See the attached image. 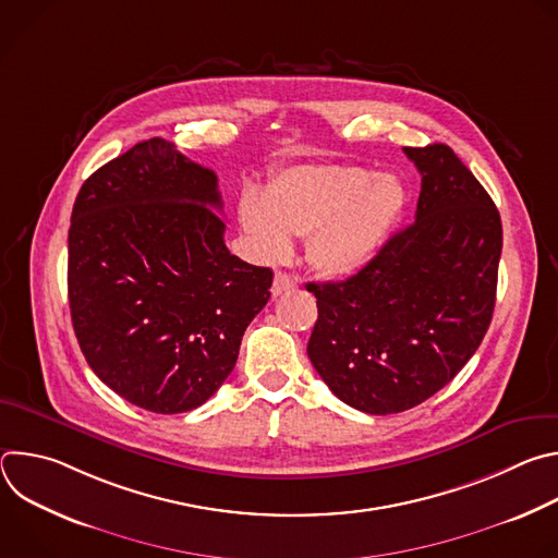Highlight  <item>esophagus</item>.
<instances>
[{"label": "esophagus", "instance_id": "esophagus-1", "mask_svg": "<svg viewBox=\"0 0 558 558\" xmlns=\"http://www.w3.org/2000/svg\"><path fill=\"white\" fill-rule=\"evenodd\" d=\"M295 289V280L293 278H289L287 274H282V271H278L276 276H274V284H271V295L274 298H278V295H282V293H289V291H293Z\"/></svg>", "mask_w": 558, "mask_h": 558}]
</instances>
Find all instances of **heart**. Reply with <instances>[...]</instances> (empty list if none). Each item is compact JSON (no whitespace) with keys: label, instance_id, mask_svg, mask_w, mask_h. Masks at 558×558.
Wrapping results in <instances>:
<instances>
[{"label":"heart","instance_id":"obj_1","mask_svg":"<svg viewBox=\"0 0 558 558\" xmlns=\"http://www.w3.org/2000/svg\"><path fill=\"white\" fill-rule=\"evenodd\" d=\"M407 190L392 174L338 163L278 172L267 194L250 190L241 220L260 258L291 256L293 235H306L308 263L327 276H353L371 265L400 225Z\"/></svg>","mask_w":558,"mask_h":558}]
</instances>
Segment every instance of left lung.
<instances>
[{
    "label": "left lung",
    "instance_id": "8db88e82",
    "mask_svg": "<svg viewBox=\"0 0 558 558\" xmlns=\"http://www.w3.org/2000/svg\"><path fill=\"white\" fill-rule=\"evenodd\" d=\"M422 174L415 222L342 282H308L317 320L306 353L362 413L409 411L480 349L495 311L501 216L444 143L404 147Z\"/></svg>",
    "mask_w": 558,
    "mask_h": 558
}]
</instances>
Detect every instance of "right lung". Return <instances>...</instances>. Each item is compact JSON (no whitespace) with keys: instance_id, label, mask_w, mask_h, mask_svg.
<instances>
[{"instance_id":"add662e5","label":"right lung","mask_w":558,"mask_h":558,"mask_svg":"<svg viewBox=\"0 0 558 558\" xmlns=\"http://www.w3.org/2000/svg\"><path fill=\"white\" fill-rule=\"evenodd\" d=\"M218 179L163 138L141 141L76 194L68 231L74 336L130 404L187 413L233 371L274 271L229 254Z\"/></svg>"}]
</instances>
